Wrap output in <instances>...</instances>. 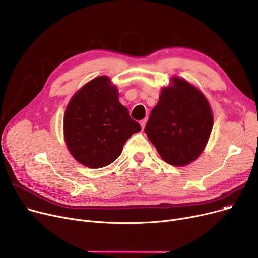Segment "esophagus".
I'll return each mask as SVG.
<instances>
[{"instance_id": "esophagus-1", "label": "esophagus", "mask_w": 258, "mask_h": 258, "mask_svg": "<svg viewBox=\"0 0 258 258\" xmlns=\"http://www.w3.org/2000/svg\"><path fill=\"white\" fill-rule=\"evenodd\" d=\"M146 121H147V119H146V118L140 121V124H141V127H142V130H143L144 127H145V124H146Z\"/></svg>"}]
</instances>
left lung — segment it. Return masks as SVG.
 <instances>
[{"instance_id":"8db88e82","label":"left lung","mask_w":258,"mask_h":258,"mask_svg":"<svg viewBox=\"0 0 258 258\" xmlns=\"http://www.w3.org/2000/svg\"><path fill=\"white\" fill-rule=\"evenodd\" d=\"M173 86L162 89L144 132L167 163L187 165L204 150L213 126L210 105L186 80L171 78Z\"/></svg>"}]
</instances>
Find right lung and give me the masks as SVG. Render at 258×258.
<instances>
[{"mask_svg":"<svg viewBox=\"0 0 258 258\" xmlns=\"http://www.w3.org/2000/svg\"><path fill=\"white\" fill-rule=\"evenodd\" d=\"M64 139L72 156L91 168L110 165L141 126L119 102L110 79L99 76L81 88L66 108Z\"/></svg>","mask_w":258,"mask_h":258,"instance_id":"obj_1","label":"right lung"}]
</instances>
